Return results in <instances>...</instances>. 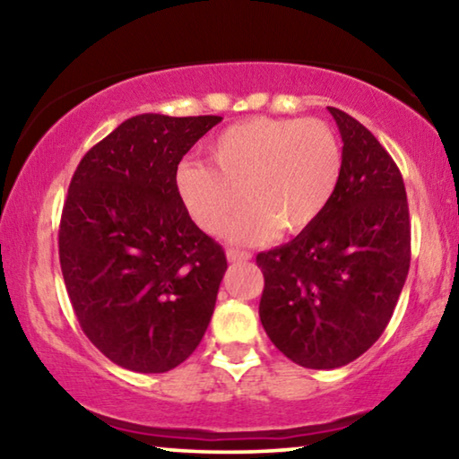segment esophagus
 I'll return each mask as SVG.
<instances>
[{"label": "esophagus", "mask_w": 459, "mask_h": 459, "mask_svg": "<svg viewBox=\"0 0 459 459\" xmlns=\"http://www.w3.org/2000/svg\"><path fill=\"white\" fill-rule=\"evenodd\" d=\"M250 256H253V255L247 253V250H238V248L228 250V261L230 263H248Z\"/></svg>", "instance_id": "34e87169"}]
</instances>
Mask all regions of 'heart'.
<instances>
[{"instance_id":"b5f03b06","label":"heart","mask_w":459,"mask_h":459,"mask_svg":"<svg viewBox=\"0 0 459 459\" xmlns=\"http://www.w3.org/2000/svg\"><path fill=\"white\" fill-rule=\"evenodd\" d=\"M206 152L211 165L175 169V190L206 234L225 228L240 198L248 203L228 225L230 240L242 244L313 228L342 178V146L319 118H248L212 137Z\"/></svg>"}]
</instances>
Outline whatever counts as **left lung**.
<instances>
[{
	"label": "left lung",
	"mask_w": 459,
	"mask_h": 459,
	"mask_svg": "<svg viewBox=\"0 0 459 459\" xmlns=\"http://www.w3.org/2000/svg\"><path fill=\"white\" fill-rule=\"evenodd\" d=\"M328 110L344 143L336 196L313 228L256 255L263 328L288 359L311 369L347 366L378 341L411 259L397 165L359 121Z\"/></svg>",
	"instance_id": "8db88e82"
}]
</instances>
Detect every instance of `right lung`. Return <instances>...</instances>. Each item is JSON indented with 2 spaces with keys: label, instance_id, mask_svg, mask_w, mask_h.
<instances>
[{
  "label": "right lung",
  "instance_id": "add662e5",
  "mask_svg": "<svg viewBox=\"0 0 459 459\" xmlns=\"http://www.w3.org/2000/svg\"><path fill=\"white\" fill-rule=\"evenodd\" d=\"M221 117H131L74 171L60 267L85 336L112 363L160 374L209 328L228 259L187 215L175 169Z\"/></svg>",
  "mask_w": 459,
  "mask_h": 459
}]
</instances>
